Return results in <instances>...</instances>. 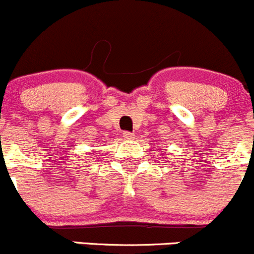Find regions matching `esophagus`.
I'll return each mask as SVG.
<instances>
[{"label":"esophagus","mask_w":254,"mask_h":254,"mask_svg":"<svg viewBox=\"0 0 254 254\" xmlns=\"http://www.w3.org/2000/svg\"><path fill=\"white\" fill-rule=\"evenodd\" d=\"M122 135H124V138L126 139V140H132V139L134 138V134H133L132 132H127V130L122 133Z\"/></svg>","instance_id":"34e87169"}]
</instances>
